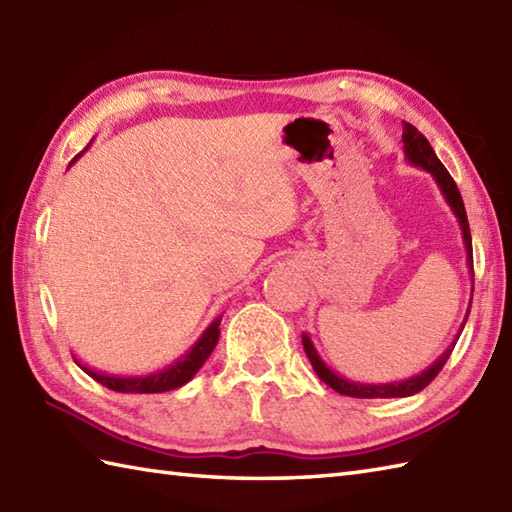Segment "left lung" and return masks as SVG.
Instances as JSON below:
<instances>
[{"label": "left lung", "mask_w": 512, "mask_h": 512, "mask_svg": "<svg viewBox=\"0 0 512 512\" xmlns=\"http://www.w3.org/2000/svg\"><path fill=\"white\" fill-rule=\"evenodd\" d=\"M402 143H405V160L409 162L411 167H418L422 171L431 173V178L436 180L444 202L451 206L453 215L458 217V224H460V231H462V242H464V248H466V266H469L471 279H473L471 228H469V220H466V211H464V202H462L458 184L453 182V178L449 176V171L444 169V165L438 160L436 151H433V147L429 145V140L424 138L418 132V129L409 125V123H405V134H402ZM469 312H471V303H469V310H466V314H464V321L460 325L458 334H455V339L451 341L447 350H444L436 358V361H433L427 369H422L420 374L405 378V380H394V383H358V380H350V378H345L341 374H336L334 369L323 361L308 332L301 334V341H303V350H306L310 363L314 367V372H317V376L323 380L325 385H330L334 391H339V394L352 396V398H407V396L418 394V391H422L424 387L431 383L433 378L440 374V369L444 367V363L449 361L453 347L460 339V334L464 330V323H466V319H469Z\"/></svg>", "instance_id": "8db88e82"}]
</instances>
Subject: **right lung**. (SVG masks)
<instances>
[{
	"label": "right lung",
	"instance_id": "add662e5",
	"mask_svg": "<svg viewBox=\"0 0 512 512\" xmlns=\"http://www.w3.org/2000/svg\"><path fill=\"white\" fill-rule=\"evenodd\" d=\"M88 149H90V145L85 147L79 156H74L68 167H72L74 162L79 160ZM220 321H222V314L206 325V330L200 334V339L195 341L187 352H184L180 358H176L171 365L158 369V372L138 374V376H121V374L99 372V369L81 363L76 356H74V363L79 365L85 374L92 376L96 383H101L112 391H121V394H162V391H171V389L187 385L189 380L200 372V367L206 363V358H209L211 352L215 350L217 341H220Z\"/></svg>",
	"mask_w": 512,
	"mask_h": 512
}]
</instances>
